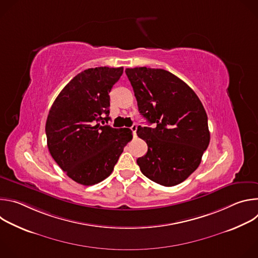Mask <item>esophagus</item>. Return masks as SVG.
I'll use <instances>...</instances> for the list:
<instances>
[{
    "instance_id": "obj_1",
    "label": "esophagus",
    "mask_w": 258,
    "mask_h": 258,
    "mask_svg": "<svg viewBox=\"0 0 258 258\" xmlns=\"http://www.w3.org/2000/svg\"><path fill=\"white\" fill-rule=\"evenodd\" d=\"M137 128H138L137 124H133L132 127H131V130H132V132L134 134V137H137Z\"/></svg>"
}]
</instances>
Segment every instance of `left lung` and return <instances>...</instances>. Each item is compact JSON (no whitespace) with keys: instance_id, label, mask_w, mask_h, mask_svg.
I'll use <instances>...</instances> for the list:
<instances>
[{"instance_id":"1","label":"left lung","mask_w":258,"mask_h":258,"mask_svg":"<svg viewBox=\"0 0 258 258\" xmlns=\"http://www.w3.org/2000/svg\"><path fill=\"white\" fill-rule=\"evenodd\" d=\"M140 113L156 127L141 125L137 135L148 145L137 159L142 173L164 187L178 185L201 162L210 141L205 109L195 92L169 71L126 68Z\"/></svg>"}]
</instances>
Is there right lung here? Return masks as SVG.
Segmentation results:
<instances>
[{"mask_svg":"<svg viewBox=\"0 0 258 258\" xmlns=\"http://www.w3.org/2000/svg\"><path fill=\"white\" fill-rule=\"evenodd\" d=\"M123 67L89 68L73 78L54 101L46 122L49 151L66 174L84 186L111 174L130 128L101 125L108 122L110 97Z\"/></svg>","mask_w":258,"mask_h":258,"instance_id":"obj_1","label":"right lung"}]
</instances>
